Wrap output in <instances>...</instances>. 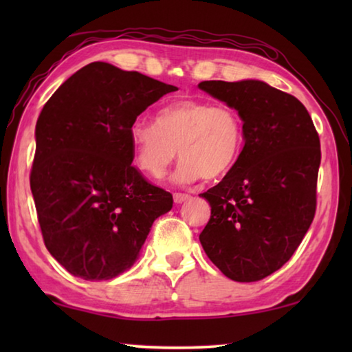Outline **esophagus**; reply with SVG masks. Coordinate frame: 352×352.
I'll return each instance as SVG.
<instances>
[{
  "instance_id": "obj_1",
  "label": "esophagus",
  "mask_w": 352,
  "mask_h": 352,
  "mask_svg": "<svg viewBox=\"0 0 352 352\" xmlns=\"http://www.w3.org/2000/svg\"><path fill=\"white\" fill-rule=\"evenodd\" d=\"M188 199H190V195H188V194H180V192H177V194H174V201L177 205H180V204H183V201H186Z\"/></svg>"
}]
</instances>
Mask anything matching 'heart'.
Masks as SVG:
<instances>
[{
  "label": "heart",
  "mask_w": 352,
  "mask_h": 352,
  "mask_svg": "<svg viewBox=\"0 0 352 352\" xmlns=\"http://www.w3.org/2000/svg\"><path fill=\"white\" fill-rule=\"evenodd\" d=\"M133 164L155 178L178 157L172 180L192 184L219 178L241 157L245 130L237 110L208 100L182 99L158 110L155 122L136 119L129 130Z\"/></svg>",
  "instance_id": "1"
}]
</instances>
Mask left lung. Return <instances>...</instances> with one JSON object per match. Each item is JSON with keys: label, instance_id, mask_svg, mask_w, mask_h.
<instances>
[{"label": "left lung", "instance_id": "1", "mask_svg": "<svg viewBox=\"0 0 352 352\" xmlns=\"http://www.w3.org/2000/svg\"><path fill=\"white\" fill-rule=\"evenodd\" d=\"M199 88L237 110L245 130L239 160L201 194L211 217L199 239L226 278L259 281L292 258L312 223L318 133L300 100L262 80H206Z\"/></svg>", "mask_w": 352, "mask_h": 352}]
</instances>
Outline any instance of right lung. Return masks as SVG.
<instances>
[{"label":"right lung","instance_id":"1","mask_svg":"<svg viewBox=\"0 0 352 352\" xmlns=\"http://www.w3.org/2000/svg\"><path fill=\"white\" fill-rule=\"evenodd\" d=\"M178 88L93 62L65 80L35 126L31 190L47 252L87 281L135 264L172 195L132 162L129 130L148 105Z\"/></svg>","mask_w":352,"mask_h":352}]
</instances>
